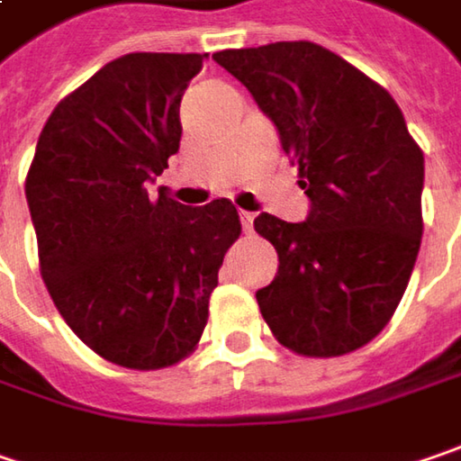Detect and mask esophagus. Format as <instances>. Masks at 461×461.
Here are the masks:
<instances>
[{
    "label": "esophagus",
    "mask_w": 461,
    "mask_h": 461,
    "mask_svg": "<svg viewBox=\"0 0 461 461\" xmlns=\"http://www.w3.org/2000/svg\"><path fill=\"white\" fill-rule=\"evenodd\" d=\"M251 225H254V215L251 212H241V228L246 233L251 230Z\"/></svg>",
    "instance_id": "1"
}]
</instances>
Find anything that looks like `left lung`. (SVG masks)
<instances>
[{
    "label": "left lung",
    "instance_id": "obj_1",
    "mask_svg": "<svg viewBox=\"0 0 461 461\" xmlns=\"http://www.w3.org/2000/svg\"><path fill=\"white\" fill-rule=\"evenodd\" d=\"M277 129L311 207L303 222L254 220L277 251L257 290L272 334L301 356L353 353L386 327L423 236V152L394 98L311 41L212 54Z\"/></svg>",
    "mask_w": 461,
    "mask_h": 461
}]
</instances>
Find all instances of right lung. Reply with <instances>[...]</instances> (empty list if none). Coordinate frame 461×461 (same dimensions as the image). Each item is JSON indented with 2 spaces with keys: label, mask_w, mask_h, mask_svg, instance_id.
I'll return each mask as SVG.
<instances>
[{
  "label": "right lung",
  "mask_w": 461,
  "mask_h": 461,
  "mask_svg": "<svg viewBox=\"0 0 461 461\" xmlns=\"http://www.w3.org/2000/svg\"><path fill=\"white\" fill-rule=\"evenodd\" d=\"M207 54H127L67 95L25 181L41 275L69 330L137 371L186 357L241 220L228 199L173 202L150 184L178 152V105Z\"/></svg>",
  "instance_id": "1"
}]
</instances>
